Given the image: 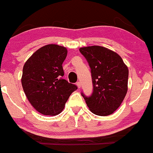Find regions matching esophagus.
<instances>
[{"label": "esophagus", "mask_w": 153, "mask_h": 153, "mask_svg": "<svg viewBox=\"0 0 153 153\" xmlns=\"http://www.w3.org/2000/svg\"><path fill=\"white\" fill-rule=\"evenodd\" d=\"M76 85L78 86V88H81V82H80V81H77Z\"/></svg>", "instance_id": "obj_1"}]
</instances>
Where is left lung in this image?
<instances>
[{
    "label": "left lung",
    "instance_id": "8db88e82",
    "mask_svg": "<svg viewBox=\"0 0 153 153\" xmlns=\"http://www.w3.org/2000/svg\"><path fill=\"white\" fill-rule=\"evenodd\" d=\"M79 51L89 64L93 83L91 96L83 92L81 95L93 113L111 115L122 104L128 91V67L118 54L103 47H85Z\"/></svg>",
    "mask_w": 153,
    "mask_h": 153
}]
</instances>
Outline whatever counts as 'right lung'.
Returning a JSON list of instances; mask_svg holds the SVG:
<instances>
[{
	"label": "right lung",
	"mask_w": 153,
	"mask_h": 153,
	"mask_svg": "<svg viewBox=\"0 0 153 153\" xmlns=\"http://www.w3.org/2000/svg\"><path fill=\"white\" fill-rule=\"evenodd\" d=\"M66 56L65 48L48 44L34 53L23 66L22 85L25 96L43 115L60 113L71 94L78 89L62 78V65Z\"/></svg>",
	"instance_id": "1"
}]
</instances>
